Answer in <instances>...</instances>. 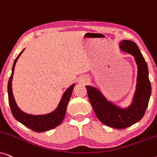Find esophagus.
<instances>
[{
  "label": "esophagus",
  "mask_w": 157,
  "mask_h": 157,
  "mask_svg": "<svg viewBox=\"0 0 157 157\" xmlns=\"http://www.w3.org/2000/svg\"><path fill=\"white\" fill-rule=\"evenodd\" d=\"M89 79L87 77L82 76V77H81L80 78H79L78 83H81V84H86V83L89 82Z\"/></svg>",
  "instance_id": "obj_1"
}]
</instances>
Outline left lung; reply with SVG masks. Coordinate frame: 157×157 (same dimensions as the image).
I'll use <instances>...</instances> for the list:
<instances>
[{"label": "left lung", "mask_w": 157, "mask_h": 157, "mask_svg": "<svg viewBox=\"0 0 157 157\" xmlns=\"http://www.w3.org/2000/svg\"><path fill=\"white\" fill-rule=\"evenodd\" d=\"M119 48L123 52L134 56L137 65L136 90L129 106L122 108L107 99L98 88L92 86H86V88L98 120L104 125L122 129L142 119L151 96V86L147 62L137 45L132 40H123L120 42Z\"/></svg>", "instance_id": "left-lung-1"}]
</instances>
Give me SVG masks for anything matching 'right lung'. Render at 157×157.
<instances>
[{"instance_id":"obj_1","label":"right lung","mask_w":157,"mask_h":157,"mask_svg":"<svg viewBox=\"0 0 157 157\" xmlns=\"http://www.w3.org/2000/svg\"><path fill=\"white\" fill-rule=\"evenodd\" d=\"M25 48L19 53L18 56L15 59L13 65L12 67V73L8 83V101L11 110L12 114L17 121L20 122L23 125L29 128L30 129L36 132H43L54 128L61 124L65 117L66 108H67L68 103L69 101L71 96L73 89L75 86V83L70 86L66 89L64 94L62 96V98L60 101L57 108L52 112L43 115H32L29 114L21 111L17 105L15 100L12 91V80L13 76L15 66L18 58L20 57L21 53L23 52Z\"/></svg>"}]
</instances>
